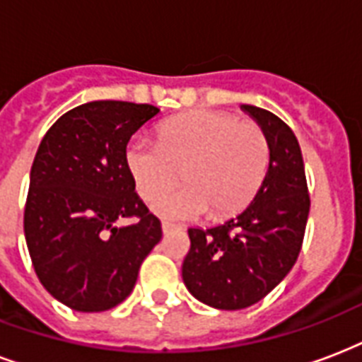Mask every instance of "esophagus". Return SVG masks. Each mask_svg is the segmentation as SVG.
Listing matches in <instances>:
<instances>
[{
    "label": "esophagus",
    "mask_w": 362,
    "mask_h": 362,
    "mask_svg": "<svg viewBox=\"0 0 362 362\" xmlns=\"http://www.w3.org/2000/svg\"><path fill=\"white\" fill-rule=\"evenodd\" d=\"M179 228H181V226H179V225H173V223H168V221H162V232H164V234H170V232L179 230Z\"/></svg>",
    "instance_id": "esophagus-1"
}]
</instances>
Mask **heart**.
<instances>
[{"instance_id": "b5f03b06", "label": "heart", "mask_w": 362, "mask_h": 362, "mask_svg": "<svg viewBox=\"0 0 362 362\" xmlns=\"http://www.w3.org/2000/svg\"><path fill=\"white\" fill-rule=\"evenodd\" d=\"M126 166L137 194L155 200L177 180L183 187L153 204L166 219H196L204 213L228 217L247 206L270 168V141L257 122H240L223 111H190L162 122L158 143L134 137Z\"/></svg>"}]
</instances>
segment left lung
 Listing matches in <instances>:
<instances>
[{
  "mask_svg": "<svg viewBox=\"0 0 362 362\" xmlns=\"http://www.w3.org/2000/svg\"><path fill=\"white\" fill-rule=\"evenodd\" d=\"M270 141V168L253 202L234 219L207 230L189 228L183 281L190 295L217 310L262 300L295 266L308 213L306 172L293 130L266 109L242 105Z\"/></svg>",
  "mask_w": 362,
  "mask_h": 362,
  "instance_id": "obj_1",
  "label": "left lung"
}]
</instances>
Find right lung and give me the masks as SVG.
<instances>
[{
    "label": "right lung",
    "mask_w": 362,
    "mask_h": 362,
    "mask_svg": "<svg viewBox=\"0 0 362 362\" xmlns=\"http://www.w3.org/2000/svg\"><path fill=\"white\" fill-rule=\"evenodd\" d=\"M158 111L149 103H83L62 115L39 143L24 236L39 281L75 312L120 304L160 242V221L136 194L124 158L132 134ZM122 218L134 223L120 227Z\"/></svg>",
    "instance_id": "right-lung-1"
}]
</instances>
